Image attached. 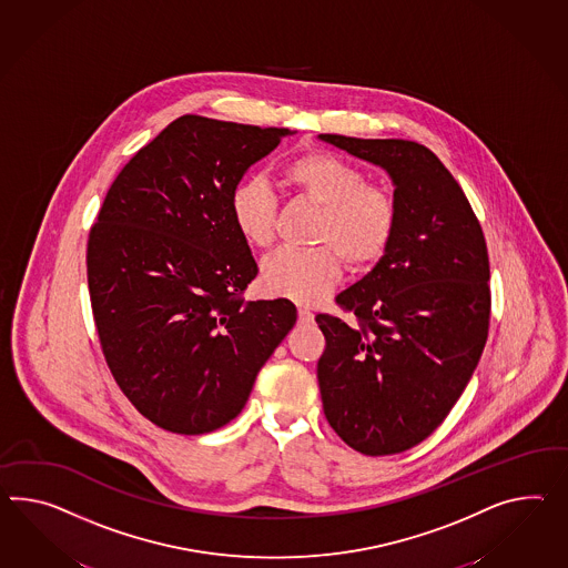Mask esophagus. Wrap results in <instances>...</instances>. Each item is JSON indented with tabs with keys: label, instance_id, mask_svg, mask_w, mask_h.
Returning <instances> with one entry per match:
<instances>
[{
	"label": "esophagus",
	"instance_id": "obj_1",
	"mask_svg": "<svg viewBox=\"0 0 568 568\" xmlns=\"http://www.w3.org/2000/svg\"><path fill=\"white\" fill-rule=\"evenodd\" d=\"M298 320L303 321V323H311V321L315 320V315L311 313V308L298 306Z\"/></svg>",
	"mask_w": 568,
	"mask_h": 568
}]
</instances>
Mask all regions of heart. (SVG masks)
I'll use <instances>...</instances> for the list:
<instances>
[{
  "label": "heart",
  "instance_id": "1",
  "mask_svg": "<svg viewBox=\"0 0 568 568\" xmlns=\"http://www.w3.org/2000/svg\"><path fill=\"white\" fill-rule=\"evenodd\" d=\"M282 183L321 207L313 241L320 247L280 248L263 262L265 291L296 303H320L342 277L344 262L363 267L383 257L397 226L392 193L366 183L363 171L327 150H311L282 166ZM234 229L257 248L276 239L277 202L270 185L251 176L231 193Z\"/></svg>",
  "mask_w": 568,
  "mask_h": 568
}]
</instances>
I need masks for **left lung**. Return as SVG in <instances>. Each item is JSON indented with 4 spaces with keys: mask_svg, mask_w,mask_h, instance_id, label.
Here are the masks:
<instances>
[{
    "mask_svg": "<svg viewBox=\"0 0 568 568\" xmlns=\"http://www.w3.org/2000/svg\"><path fill=\"white\" fill-rule=\"evenodd\" d=\"M321 140L383 166L397 226L385 255L339 292L346 321L320 313L317 363L329 426L363 455L422 443L447 418L474 375L490 323V262L466 193L435 152L409 140Z\"/></svg>",
    "mask_w": 568,
    "mask_h": 568,
    "instance_id": "8db88e82",
    "label": "left lung"
}]
</instances>
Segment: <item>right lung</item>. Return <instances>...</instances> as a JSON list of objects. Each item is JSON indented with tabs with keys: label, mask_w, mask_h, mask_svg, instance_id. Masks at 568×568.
Listing matches in <instances>:
<instances>
[{
	"label": "right lung",
	"mask_w": 568,
	"mask_h": 568,
	"mask_svg": "<svg viewBox=\"0 0 568 568\" xmlns=\"http://www.w3.org/2000/svg\"><path fill=\"white\" fill-rule=\"evenodd\" d=\"M291 131L183 115L106 191L87 247L102 356L144 418L204 435L241 414L296 323L288 298L251 301L257 276L231 193Z\"/></svg>",
	"instance_id": "1"
}]
</instances>
